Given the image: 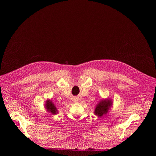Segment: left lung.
Here are the masks:
<instances>
[{
	"label": "left lung",
	"mask_w": 156,
	"mask_h": 156,
	"mask_svg": "<svg viewBox=\"0 0 156 156\" xmlns=\"http://www.w3.org/2000/svg\"><path fill=\"white\" fill-rule=\"evenodd\" d=\"M111 105H112V102L109 100H102L100 101L96 107L94 112L95 115L99 117H102L107 114Z\"/></svg>",
	"instance_id": "obj_1"
}]
</instances>
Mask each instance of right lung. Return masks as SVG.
I'll return each instance as SVG.
<instances>
[{"label":"right lung","mask_w":156,"mask_h":156,"mask_svg":"<svg viewBox=\"0 0 156 156\" xmlns=\"http://www.w3.org/2000/svg\"><path fill=\"white\" fill-rule=\"evenodd\" d=\"M46 108L48 110V111H49L50 112H51L52 114H56L57 112V110L56 108V107H55L54 104L52 102V101H48L46 102Z\"/></svg>","instance_id":"obj_1"}]
</instances>
